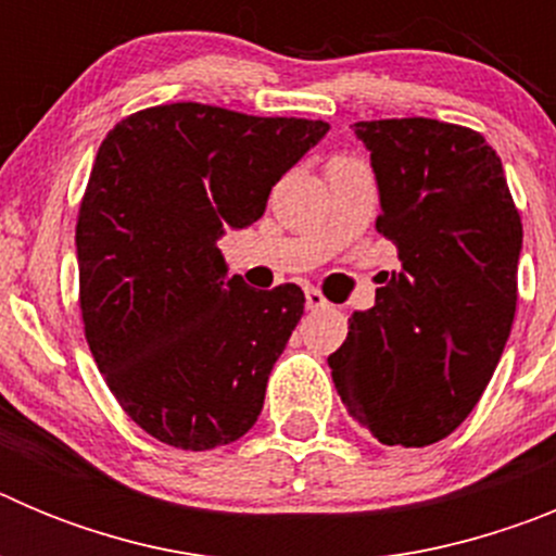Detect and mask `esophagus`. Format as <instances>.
Instances as JSON below:
<instances>
[{
    "instance_id": "34e87169",
    "label": "esophagus",
    "mask_w": 556,
    "mask_h": 556,
    "mask_svg": "<svg viewBox=\"0 0 556 556\" xmlns=\"http://www.w3.org/2000/svg\"><path fill=\"white\" fill-rule=\"evenodd\" d=\"M326 306H328L326 294H323L320 289L308 287V289H306V308H312V312H317V308H326Z\"/></svg>"
}]
</instances>
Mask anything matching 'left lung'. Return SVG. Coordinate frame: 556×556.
Masks as SVG:
<instances>
[{"mask_svg": "<svg viewBox=\"0 0 556 556\" xmlns=\"http://www.w3.org/2000/svg\"><path fill=\"white\" fill-rule=\"evenodd\" d=\"M353 130L376 172V230L401 269L378 275L376 306L353 312L328 367L378 443L424 448L473 412L493 378L515 320L523 228L481 132L424 116Z\"/></svg>", "mask_w": 556, "mask_h": 556, "instance_id": "8db88e82", "label": "left lung"}]
</instances>
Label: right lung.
Listing matches in <instances>:
<instances>
[{"instance_id": "1", "label": "right lung", "mask_w": 556, "mask_h": 556, "mask_svg": "<svg viewBox=\"0 0 556 556\" xmlns=\"http://www.w3.org/2000/svg\"><path fill=\"white\" fill-rule=\"evenodd\" d=\"M328 122L175 102L113 127L77 217L80 312L113 397L166 445L248 434L303 314L294 283L255 292L217 248L262 217Z\"/></svg>"}]
</instances>
